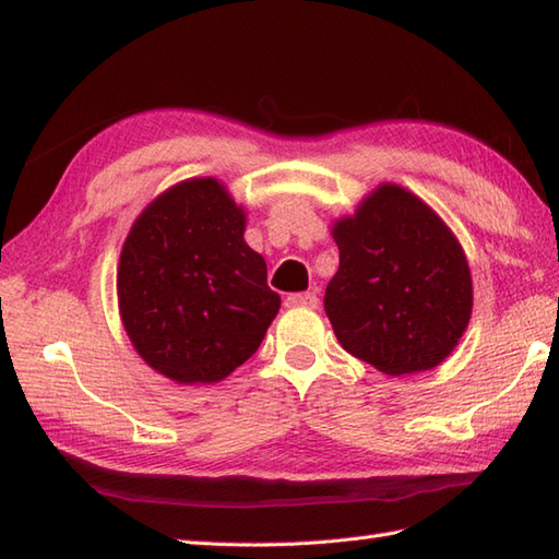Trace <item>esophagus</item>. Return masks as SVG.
Instances as JSON below:
<instances>
[{
	"label": "esophagus",
	"instance_id": "34e87169",
	"mask_svg": "<svg viewBox=\"0 0 559 559\" xmlns=\"http://www.w3.org/2000/svg\"><path fill=\"white\" fill-rule=\"evenodd\" d=\"M286 305L288 307H314L319 305V298H317V293H290L288 298H286Z\"/></svg>",
	"mask_w": 559,
	"mask_h": 559
}]
</instances>
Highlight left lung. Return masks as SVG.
Here are the masks:
<instances>
[{
  "instance_id": "8db88e82",
  "label": "left lung",
  "mask_w": 559,
  "mask_h": 559,
  "mask_svg": "<svg viewBox=\"0 0 559 559\" xmlns=\"http://www.w3.org/2000/svg\"><path fill=\"white\" fill-rule=\"evenodd\" d=\"M331 235L338 271L324 310L341 346L391 377L447 360L473 310L468 259L449 225L420 197L382 182Z\"/></svg>"
}]
</instances>
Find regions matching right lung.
I'll use <instances>...</instances> for the list:
<instances>
[{
  "mask_svg": "<svg viewBox=\"0 0 559 559\" xmlns=\"http://www.w3.org/2000/svg\"><path fill=\"white\" fill-rule=\"evenodd\" d=\"M247 213L216 177L165 189L139 213L117 266L134 350L177 384H216L252 358L278 314Z\"/></svg>",
  "mask_w": 559,
  "mask_h": 559,
  "instance_id": "right-lung-1",
  "label": "right lung"
}]
</instances>
